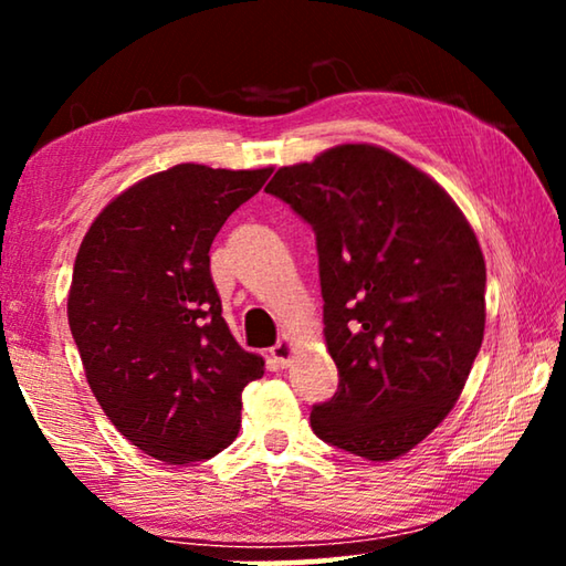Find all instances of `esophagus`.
Returning <instances> with one entry per match:
<instances>
[{
	"label": "esophagus",
	"mask_w": 566,
	"mask_h": 566,
	"mask_svg": "<svg viewBox=\"0 0 566 566\" xmlns=\"http://www.w3.org/2000/svg\"><path fill=\"white\" fill-rule=\"evenodd\" d=\"M270 354H272V359L280 364V367H290V361H292V357H294V347H292V342L286 339V337H282L280 342L274 344V347L270 349Z\"/></svg>",
	"instance_id": "1"
}]
</instances>
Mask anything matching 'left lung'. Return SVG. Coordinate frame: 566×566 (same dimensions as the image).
<instances>
[{"instance_id":"left-lung-1","label":"left lung","mask_w":566,"mask_h":566,"mask_svg":"<svg viewBox=\"0 0 566 566\" xmlns=\"http://www.w3.org/2000/svg\"><path fill=\"white\" fill-rule=\"evenodd\" d=\"M264 191L317 234L324 342L339 389L314 434L389 462L439 427L484 339L486 266L454 199L377 145L276 169Z\"/></svg>"}]
</instances>
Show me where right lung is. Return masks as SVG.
<instances>
[{
	"instance_id": "obj_1",
	"label": "right lung",
	"mask_w": 566,
	"mask_h": 566,
	"mask_svg": "<svg viewBox=\"0 0 566 566\" xmlns=\"http://www.w3.org/2000/svg\"><path fill=\"white\" fill-rule=\"evenodd\" d=\"M270 175L191 161L157 171L114 197L76 252L66 317L92 395L159 462L232 444L242 389L264 375L222 317L209 247Z\"/></svg>"
}]
</instances>
